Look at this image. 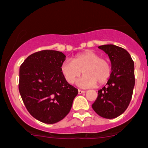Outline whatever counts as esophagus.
<instances>
[{
	"label": "esophagus",
	"instance_id": "1",
	"mask_svg": "<svg viewBox=\"0 0 148 148\" xmlns=\"http://www.w3.org/2000/svg\"><path fill=\"white\" fill-rule=\"evenodd\" d=\"M85 93V91L82 90H78V93L79 94H82V93Z\"/></svg>",
	"mask_w": 148,
	"mask_h": 148
}]
</instances>
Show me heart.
I'll return each mask as SVG.
<instances>
[{"label": "heart", "instance_id": "heart-1", "mask_svg": "<svg viewBox=\"0 0 148 148\" xmlns=\"http://www.w3.org/2000/svg\"><path fill=\"white\" fill-rule=\"evenodd\" d=\"M61 72L70 85L75 83L83 73L85 76L79 84L90 88L107 82L111 74V66L107 59L97 52L86 50L76 55L73 61L65 60L61 65Z\"/></svg>", "mask_w": 148, "mask_h": 148}]
</instances>
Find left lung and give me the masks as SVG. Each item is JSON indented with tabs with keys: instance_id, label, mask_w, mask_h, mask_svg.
Returning a JSON list of instances; mask_svg holds the SVG:
<instances>
[{
	"instance_id": "left-lung-1",
	"label": "left lung",
	"mask_w": 148,
	"mask_h": 148,
	"mask_svg": "<svg viewBox=\"0 0 148 148\" xmlns=\"http://www.w3.org/2000/svg\"><path fill=\"white\" fill-rule=\"evenodd\" d=\"M99 48L108 55L112 73L106 86L98 91L92 107L102 118L112 119L122 114L129 105L135 85L134 63L123 48L114 45Z\"/></svg>"
}]
</instances>
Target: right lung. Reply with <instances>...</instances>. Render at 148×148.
Returning a JSON list of instances; mask_svg holds the SVG:
<instances>
[{"label": "right lung", "instance_id": "add662e5", "mask_svg": "<svg viewBox=\"0 0 148 148\" xmlns=\"http://www.w3.org/2000/svg\"><path fill=\"white\" fill-rule=\"evenodd\" d=\"M65 60L63 52L42 50L28 56L20 68L19 90L25 106L34 118L45 123L63 120L78 94L61 72Z\"/></svg>", "mask_w": 148, "mask_h": 148}]
</instances>
